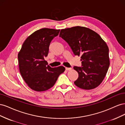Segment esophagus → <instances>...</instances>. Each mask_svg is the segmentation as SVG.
Here are the masks:
<instances>
[{
    "mask_svg": "<svg viewBox=\"0 0 125 125\" xmlns=\"http://www.w3.org/2000/svg\"><path fill=\"white\" fill-rule=\"evenodd\" d=\"M72 69L71 68H68V67H66V70H71Z\"/></svg>",
    "mask_w": 125,
    "mask_h": 125,
    "instance_id": "esophagus-1",
    "label": "esophagus"
}]
</instances>
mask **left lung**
Instances as JSON below:
<instances>
[{
	"label": "left lung",
	"mask_w": 125,
	"mask_h": 125,
	"mask_svg": "<svg viewBox=\"0 0 125 125\" xmlns=\"http://www.w3.org/2000/svg\"><path fill=\"white\" fill-rule=\"evenodd\" d=\"M59 36L75 55L81 56L82 67H73L79 74L75 85L84 90L96 88L104 80L110 64L105 42L93 30L80 26L61 30Z\"/></svg>",
	"instance_id": "obj_1"
}]
</instances>
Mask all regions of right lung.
Segmentation results:
<instances>
[{
    "label": "right lung",
    "instance_id": "add662e5",
    "mask_svg": "<svg viewBox=\"0 0 125 125\" xmlns=\"http://www.w3.org/2000/svg\"><path fill=\"white\" fill-rule=\"evenodd\" d=\"M59 31L48 28L37 30L25 40L18 53L20 73L26 83L35 91L51 88L65 70L63 66L51 67L44 59L48 55L51 41Z\"/></svg>",
    "mask_w": 125,
    "mask_h": 125
}]
</instances>
